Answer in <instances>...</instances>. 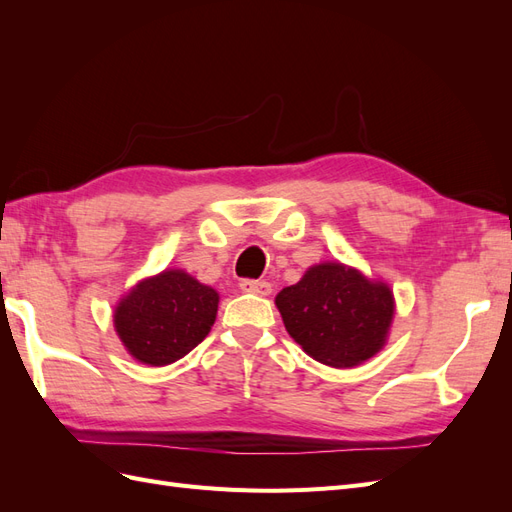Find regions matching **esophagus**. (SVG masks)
Wrapping results in <instances>:
<instances>
[{
  "mask_svg": "<svg viewBox=\"0 0 512 512\" xmlns=\"http://www.w3.org/2000/svg\"><path fill=\"white\" fill-rule=\"evenodd\" d=\"M239 286L243 292H254V294H260V297H267L271 292V284L265 280H241Z\"/></svg>",
  "mask_w": 512,
  "mask_h": 512,
  "instance_id": "obj_1",
  "label": "esophagus"
}]
</instances>
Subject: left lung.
Listing matches in <instances>:
<instances>
[{"label": "left lung", "mask_w": 512, "mask_h": 512, "mask_svg": "<svg viewBox=\"0 0 512 512\" xmlns=\"http://www.w3.org/2000/svg\"><path fill=\"white\" fill-rule=\"evenodd\" d=\"M286 331L309 356L352 367L374 356L393 320V292L356 269L324 262L275 297Z\"/></svg>", "instance_id": "obj_1"}]
</instances>
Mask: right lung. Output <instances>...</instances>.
I'll list each match as a JSON object with an SVG mask.
<instances>
[{"mask_svg": "<svg viewBox=\"0 0 512 512\" xmlns=\"http://www.w3.org/2000/svg\"><path fill=\"white\" fill-rule=\"evenodd\" d=\"M218 292L183 271L138 284L115 309L117 335L147 365H168L196 348L218 314Z\"/></svg>", "mask_w": 512, "mask_h": 512, "instance_id": "add662e5", "label": "right lung"}]
</instances>
